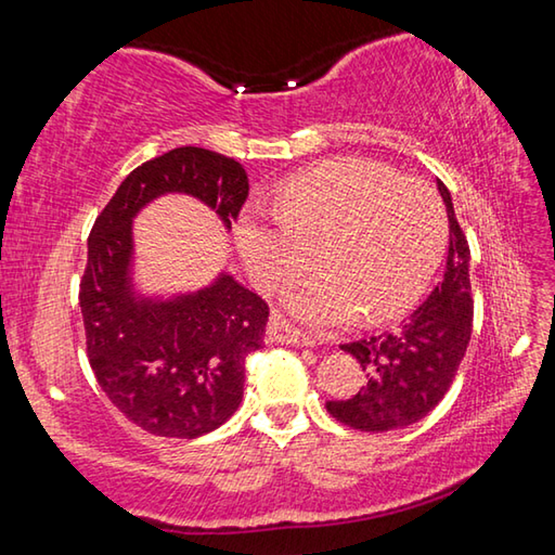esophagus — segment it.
<instances>
[{"instance_id": "1", "label": "esophagus", "mask_w": 555, "mask_h": 555, "mask_svg": "<svg viewBox=\"0 0 555 555\" xmlns=\"http://www.w3.org/2000/svg\"><path fill=\"white\" fill-rule=\"evenodd\" d=\"M269 337L274 343L291 345V347H311L313 340L308 335L298 331L296 325H291L284 315H271L269 321Z\"/></svg>"}]
</instances>
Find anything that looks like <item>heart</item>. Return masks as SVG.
Instances as JSON below:
<instances>
[{
	"mask_svg": "<svg viewBox=\"0 0 555 555\" xmlns=\"http://www.w3.org/2000/svg\"><path fill=\"white\" fill-rule=\"evenodd\" d=\"M237 249L261 291L291 284L311 267L323 274L286 296L308 325L384 323L416 304L443 255L446 210L434 188L370 158L340 156L279 188L276 212L247 205Z\"/></svg>",
	"mask_w": 555,
	"mask_h": 555,
	"instance_id": "1",
	"label": "heart"
}]
</instances>
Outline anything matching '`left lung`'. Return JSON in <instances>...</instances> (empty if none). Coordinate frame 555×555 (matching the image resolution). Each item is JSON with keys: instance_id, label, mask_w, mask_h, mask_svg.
<instances>
[{"instance_id": "left-lung-1", "label": "left lung", "mask_w": 555, "mask_h": 555, "mask_svg": "<svg viewBox=\"0 0 555 555\" xmlns=\"http://www.w3.org/2000/svg\"><path fill=\"white\" fill-rule=\"evenodd\" d=\"M438 191L450 228L443 281L393 331L340 345L367 370V384L354 397L325 403L350 428L384 434L416 424L446 397L465 357L473 335L469 247L443 181Z\"/></svg>"}]
</instances>
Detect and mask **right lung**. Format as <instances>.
Instances as JSON below:
<instances>
[{"label":"right lung","instance_id":"obj_1","mask_svg":"<svg viewBox=\"0 0 555 555\" xmlns=\"http://www.w3.org/2000/svg\"><path fill=\"white\" fill-rule=\"evenodd\" d=\"M168 193L208 205L232 230L249 181L234 158L198 146L137 166L92 224L80 311L90 367L107 399L146 434L198 438L237 411L244 360L264 347L269 306L228 271L185 294L137 288L131 224Z\"/></svg>","mask_w":555,"mask_h":555}]
</instances>
